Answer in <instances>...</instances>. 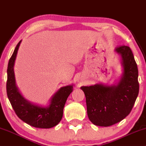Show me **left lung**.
Wrapping results in <instances>:
<instances>
[{
    "mask_svg": "<svg viewBox=\"0 0 146 146\" xmlns=\"http://www.w3.org/2000/svg\"><path fill=\"white\" fill-rule=\"evenodd\" d=\"M121 57L123 73L117 84L82 86L90 121L100 127H109L124 119L134 106L139 94L138 69L131 50L127 46L115 48Z\"/></svg>",
    "mask_w": 146,
    "mask_h": 146,
    "instance_id": "left-lung-1",
    "label": "left lung"
}]
</instances>
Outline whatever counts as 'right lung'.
<instances>
[{
  "instance_id": "obj_1",
  "label": "right lung",
  "mask_w": 146,
  "mask_h": 146,
  "mask_svg": "<svg viewBox=\"0 0 146 146\" xmlns=\"http://www.w3.org/2000/svg\"><path fill=\"white\" fill-rule=\"evenodd\" d=\"M21 40L17 44L7 67V93L11 106L17 117L31 126L49 129L56 126L61 121L63 108L67 98L73 90V85L60 88L51 99L49 105L42 106L30 102L24 98L16 85L14 64Z\"/></svg>"
}]
</instances>
